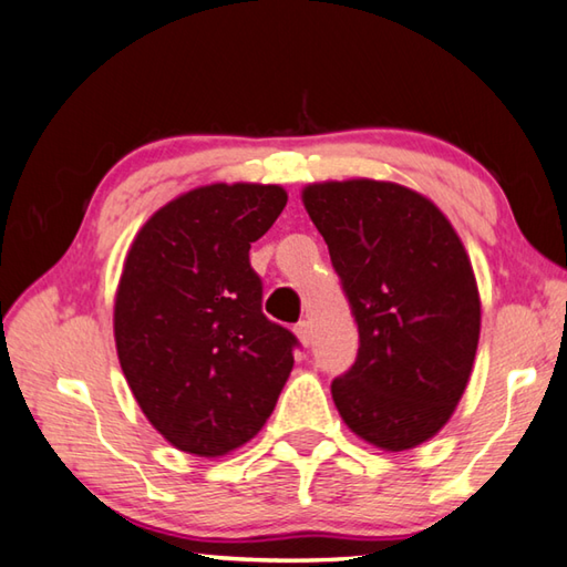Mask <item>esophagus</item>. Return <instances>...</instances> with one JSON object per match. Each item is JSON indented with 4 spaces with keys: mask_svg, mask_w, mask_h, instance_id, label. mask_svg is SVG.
<instances>
[{
    "mask_svg": "<svg viewBox=\"0 0 567 567\" xmlns=\"http://www.w3.org/2000/svg\"><path fill=\"white\" fill-rule=\"evenodd\" d=\"M293 333L298 336V340H301V343L308 348L311 346V340H313V328H311V323H308V320H298V323L293 326Z\"/></svg>",
    "mask_w": 567,
    "mask_h": 567,
    "instance_id": "esophagus-1",
    "label": "esophagus"
}]
</instances>
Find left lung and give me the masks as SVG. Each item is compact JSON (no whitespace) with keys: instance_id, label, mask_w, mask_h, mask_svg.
Returning <instances> with one entry per match:
<instances>
[{"instance_id":"1","label":"left lung","mask_w":567,"mask_h":567,"mask_svg":"<svg viewBox=\"0 0 567 567\" xmlns=\"http://www.w3.org/2000/svg\"><path fill=\"white\" fill-rule=\"evenodd\" d=\"M358 323L352 368L330 384L360 440L412 450L442 430L472 375L482 303L462 239L434 202L394 183L303 189Z\"/></svg>"}]
</instances>
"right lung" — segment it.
<instances>
[{"label":"right lung","instance_id":"obj_1","mask_svg":"<svg viewBox=\"0 0 567 567\" xmlns=\"http://www.w3.org/2000/svg\"><path fill=\"white\" fill-rule=\"evenodd\" d=\"M279 185H207L167 202L125 256L115 348L147 420L179 452L221 456L269 420L291 330L261 313L249 249L286 207Z\"/></svg>","mask_w":567,"mask_h":567}]
</instances>
